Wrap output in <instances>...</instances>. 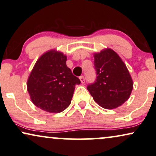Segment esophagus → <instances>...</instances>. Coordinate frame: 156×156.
<instances>
[{
  "label": "esophagus",
  "mask_w": 156,
  "mask_h": 156,
  "mask_svg": "<svg viewBox=\"0 0 156 156\" xmlns=\"http://www.w3.org/2000/svg\"><path fill=\"white\" fill-rule=\"evenodd\" d=\"M79 78H80V82H81V83H85V78H84V77L82 76H80Z\"/></svg>",
  "instance_id": "esophagus-1"
}]
</instances>
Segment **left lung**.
Returning <instances> with one entry per match:
<instances>
[{
  "label": "left lung",
  "instance_id": "obj_1",
  "mask_svg": "<svg viewBox=\"0 0 156 156\" xmlns=\"http://www.w3.org/2000/svg\"><path fill=\"white\" fill-rule=\"evenodd\" d=\"M93 57L97 77L87 89L100 106L116 108L131 94L133 82L130 73L118 54L108 48L93 53Z\"/></svg>",
  "mask_w": 156,
  "mask_h": 156
}]
</instances>
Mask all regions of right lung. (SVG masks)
I'll return each instance as SVG.
<instances>
[{"instance_id": "add662e5", "label": "right lung", "mask_w": 156, "mask_h": 156, "mask_svg": "<svg viewBox=\"0 0 156 156\" xmlns=\"http://www.w3.org/2000/svg\"><path fill=\"white\" fill-rule=\"evenodd\" d=\"M67 56L56 50L45 52L38 59L29 75L27 90L33 104L51 113L67 108L79 78L66 66Z\"/></svg>"}]
</instances>
